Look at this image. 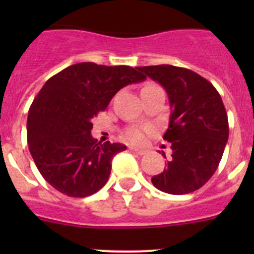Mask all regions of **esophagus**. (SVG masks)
<instances>
[{"label": "esophagus", "instance_id": "esophagus-1", "mask_svg": "<svg viewBox=\"0 0 254 254\" xmlns=\"http://www.w3.org/2000/svg\"><path fill=\"white\" fill-rule=\"evenodd\" d=\"M129 150H131L132 152H134V154H138V155H146L147 154V150L140 149V147L131 146V147H129Z\"/></svg>", "mask_w": 254, "mask_h": 254}]
</instances>
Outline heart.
<instances>
[{
    "mask_svg": "<svg viewBox=\"0 0 254 254\" xmlns=\"http://www.w3.org/2000/svg\"><path fill=\"white\" fill-rule=\"evenodd\" d=\"M126 138L129 141H133V142H141L145 138V131L137 127H133V128H129L126 131Z\"/></svg>",
    "mask_w": 254,
    "mask_h": 254,
    "instance_id": "obj_1",
    "label": "heart"
}]
</instances>
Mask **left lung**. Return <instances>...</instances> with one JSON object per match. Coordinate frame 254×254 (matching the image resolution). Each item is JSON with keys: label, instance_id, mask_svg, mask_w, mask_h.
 <instances>
[{"label": "left lung", "instance_id": "8db88e82", "mask_svg": "<svg viewBox=\"0 0 254 254\" xmlns=\"http://www.w3.org/2000/svg\"><path fill=\"white\" fill-rule=\"evenodd\" d=\"M137 69L165 89L170 104L163 138L170 142L172 158L164 172L152 177V185L170 194L194 192L214 176L228 142L221 96L214 85L188 68L159 64Z\"/></svg>", "mask_w": 254, "mask_h": 254}]
</instances>
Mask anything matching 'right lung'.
I'll use <instances>...</instances> for the list:
<instances>
[{
  "label": "right lung",
  "mask_w": 254,
  "mask_h": 254,
  "mask_svg": "<svg viewBox=\"0 0 254 254\" xmlns=\"http://www.w3.org/2000/svg\"><path fill=\"white\" fill-rule=\"evenodd\" d=\"M146 76L129 66L82 62L52 76L31 103L26 122L29 151L53 188L69 197H87L107 183L122 143H100L93 120L114 95Z\"/></svg>",
  "instance_id": "1"
}]
</instances>
